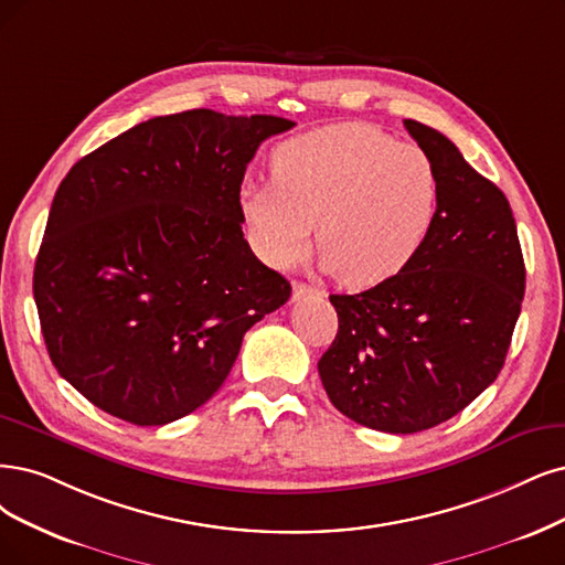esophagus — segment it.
I'll list each match as a JSON object with an SVG mask.
<instances>
[{
  "instance_id": "34e87169",
  "label": "esophagus",
  "mask_w": 565,
  "mask_h": 565,
  "mask_svg": "<svg viewBox=\"0 0 565 565\" xmlns=\"http://www.w3.org/2000/svg\"><path fill=\"white\" fill-rule=\"evenodd\" d=\"M321 296L319 288L309 286V284H302V281H296L294 284V300H305V298H317Z\"/></svg>"
}]
</instances>
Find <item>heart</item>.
<instances>
[{"label":"heart","instance_id":"obj_1","mask_svg":"<svg viewBox=\"0 0 565 565\" xmlns=\"http://www.w3.org/2000/svg\"><path fill=\"white\" fill-rule=\"evenodd\" d=\"M443 181L433 158L367 125L342 122L286 139L271 181L246 183L239 209L258 256L296 265L315 237L323 269L351 288L405 271L440 218Z\"/></svg>","mask_w":565,"mask_h":565}]
</instances>
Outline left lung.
I'll list each match as a JSON object with an SVG mask.
<instances>
[{
	"label": "left lung",
	"mask_w": 565,
	"mask_h": 565,
	"mask_svg": "<svg viewBox=\"0 0 565 565\" xmlns=\"http://www.w3.org/2000/svg\"><path fill=\"white\" fill-rule=\"evenodd\" d=\"M443 181L440 218L405 271L330 296L338 335L319 361L330 403L382 433L451 419L503 370L526 288L508 198L443 132L405 120Z\"/></svg>",
	"instance_id": "obj_1"
}]
</instances>
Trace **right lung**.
I'll use <instances>...</instances> for the list:
<instances>
[{"mask_svg":"<svg viewBox=\"0 0 565 565\" xmlns=\"http://www.w3.org/2000/svg\"><path fill=\"white\" fill-rule=\"evenodd\" d=\"M279 116H158L81 158L34 265L49 356L83 398L135 426L202 407L244 332L290 298L242 233L239 191Z\"/></svg>","mask_w":565,"mask_h":565,"instance_id":"1","label":"right lung"}]
</instances>
